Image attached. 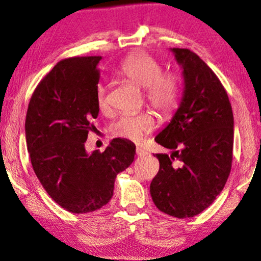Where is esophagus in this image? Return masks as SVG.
<instances>
[{
	"label": "esophagus",
	"mask_w": 261,
	"mask_h": 261,
	"mask_svg": "<svg viewBox=\"0 0 261 261\" xmlns=\"http://www.w3.org/2000/svg\"><path fill=\"white\" fill-rule=\"evenodd\" d=\"M136 154H137V156H144V155H147L148 152L145 151V150H143V149H142V148H137L136 149Z\"/></svg>",
	"instance_id": "obj_1"
}]
</instances>
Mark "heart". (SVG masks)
<instances>
[{"label":"heart","mask_w":261,"mask_h":261,"mask_svg":"<svg viewBox=\"0 0 261 261\" xmlns=\"http://www.w3.org/2000/svg\"><path fill=\"white\" fill-rule=\"evenodd\" d=\"M123 75L137 86L144 88L147 101L163 116L171 114L178 105L180 96V79L173 71L162 72V67L154 57L145 52H137L125 60L119 68ZM96 105L101 111L109 109V96L103 83L95 88ZM155 126L150 113H125L113 124L112 131L117 136L130 141H141L145 134Z\"/></svg>","instance_id":"1"}]
</instances>
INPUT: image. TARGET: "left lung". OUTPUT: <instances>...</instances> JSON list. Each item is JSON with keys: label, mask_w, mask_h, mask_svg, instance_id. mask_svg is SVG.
<instances>
[{"label": "left lung", "mask_w": 261, "mask_h": 261, "mask_svg": "<svg viewBox=\"0 0 261 261\" xmlns=\"http://www.w3.org/2000/svg\"><path fill=\"white\" fill-rule=\"evenodd\" d=\"M171 51L182 70V98L171 121L155 137L174 151L171 156L155 155L160 169L150 194L160 211L187 218L209 207L227 182L234 117L224 87L205 62L189 48Z\"/></svg>", "instance_id": "left-lung-1"}]
</instances>
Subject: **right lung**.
<instances>
[{"label":"right lung","mask_w":261,"mask_h":261,"mask_svg":"<svg viewBox=\"0 0 261 261\" xmlns=\"http://www.w3.org/2000/svg\"><path fill=\"white\" fill-rule=\"evenodd\" d=\"M100 56L58 62L34 90L26 114L27 150L48 196L69 213L106 205L114 180L134 162L136 145L114 138L105 151L87 152L85 143L99 114L95 88Z\"/></svg>","instance_id":"right-lung-1"}]
</instances>
